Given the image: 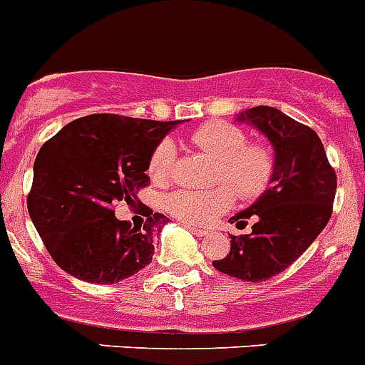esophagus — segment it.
<instances>
[{"label": "esophagus", "mask_w": 365, "mask_h": 365, "mask_svg": "<svg viewBox=\"0 0 365 365\" xmlns=\"http://www.w3.org/2000/svg\"><path fill=\"white\" fill-rule=\"evenodd\" d=\"M188 229L192 230V232H194L195 236H207L208 235L207 230H203V229H194V227H188Z\"/></svg>", "instance_id": "34e87169"}]
</instances>
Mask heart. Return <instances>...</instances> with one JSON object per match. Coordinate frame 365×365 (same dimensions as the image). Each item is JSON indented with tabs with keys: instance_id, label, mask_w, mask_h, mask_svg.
<instances>
[{
	"instance_id": "obj_1",
	"label": "heart",
	"mask_w": 365,
	"mask_h": 365,
	"mask_svg": "<svg viewBox=\"0 0 365 365\" xmlns=\"http://www.w3.org/2000/svg\"><path fill=\"white\" fill-rule=\"evenodd\" d=\"M192 144L214 162V188L175 190L164 197L168 214L186 225L205 227L225 214L235 194L251 201L264 194L275 173V155L264 144H247L242 129L227 121H210L192 133ZM177 148L170 138L158 142L149 158L153 182L166 185L173 175ZM233 190H230V188Z\"/></svg>"
}]
</instances>
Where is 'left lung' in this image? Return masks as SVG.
Wrapping results in <instances>:
<instances>
[{
    "label": "left lung",
    "instance_id": "8db88e82",
    "mask_svg": "<svg viewBox=\"0 0 365 365\" xmlns=\"http://www.w3.org/2000/svg\"><path fill=\"white\" fill-rule=\"evenodd\" d=\"M238 121L257 127L275 149L269 188L244 212L230 217L236 229L253 221L249 235H230V253L214 260L217 272L260 282L297 260L327 227L336 195V173L316 130L273 107H253Z\"/></svg>",
    "mask_w": 365,
    "mask_h": 365
}]
</instances>
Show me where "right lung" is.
<instances>
[{
    "label": "right lung",
    "instance_id": "1",
    "mask_svg": "<svg viewBox=\"0 0 365 365\" xmlns=\"http://www.w3.org/2000/svg\"><path fill=\"white\" fill-rule=\"evenodd\" d=\"M179 123L90 114L40 148L27 210L58 267L86 282L114 284L151 264L168 217L142 205L144 220L130 225L118 220L114 205L135 207L138 190L149 185L153 149Z\"/></svg>",
    "mask_w": 365,
    "mask_h": 365
}]
</instances>
